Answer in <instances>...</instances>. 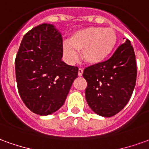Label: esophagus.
I'll list each match as a JSON object with an SVG mask.
<instances>
[{"instance_id":"esophagus-1","label":"esophagus","mask_w":149,"mask_h":149,"mask_svg":"<svg viewBox=\"0 0 149 149\" xmlns=\"http://www.w3.org/2000/svg\"><path fill=\"white\" fill-rule=\"evenodd\" d=\"M83 68H80L79 69H78V76L79 77H81L82 74H83Z\"/></svg>"}]
</instances>
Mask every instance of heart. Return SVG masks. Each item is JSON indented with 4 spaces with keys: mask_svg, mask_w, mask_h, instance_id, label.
Wrapping results in <instances>:
<instances>
[{
    "mask_svg": "<svg viewBox=\"0 0 149 149\" xmlns=\"http://www.w3.org/2000/svg\"><path fill=\"white\" fill-rule=\"evenodd\" d=\"M116 43L117 35L114 29L88 27L74 32L68 42L64 44L63 52L68 61L71 63L77 60V50L81 52L85 63L95 65L107 60Z\"/></svg>",
    "mask_w": 149,
    "mask_h": 149,
    "instance_id": "1",
    "label": "heart"
}]
</instances>
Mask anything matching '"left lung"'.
<instances>
[{
	"label": "left lung",
	"mask_w": 149,
	"mask_h": 149,
	"mask_svg": "<svg viewBox=\"0 0 149 149\" xmlns=\"http://www.w3.org/2000/svg\"><path fill=\"white\" fill-rule=\"evenodd\" d=\"M136 75V56L127 39L110 59L85 68V98L89 107L103 117L118 114L132 97Z\"/></svg>",
	"instance_id": "left-lung-1"
}]
</instances>
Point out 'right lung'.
<instances>
[{
	"mask_svg": "<svg viewBox=\"0 0 149 149\" xmlns=\"http://www.w3.org/2000/svg\"><path fill=\"white\" fill-rule=\"evenodd\" d=\"M63 38L52 24L42 23L24 35L15 59L18 93L32 112L48 115L64 105L78 68L62 61Z\"/></svg>",
	"mask_w": 149,
	"mask_h": 149,
	"instance_id": "right-lung-1",
	"label": "right lung"
}]
</instances>
